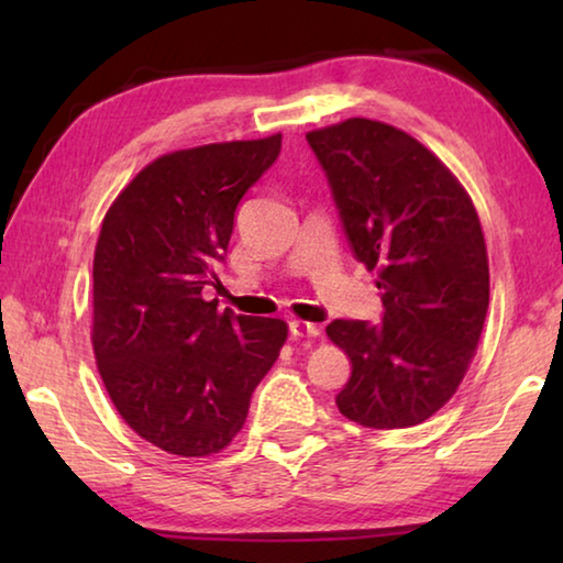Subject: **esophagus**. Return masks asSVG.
<instances>
[{
    "mask_svg": "<svg viewBox=\"0 0 563 563\" xmlns=\"http://www.w3.org/2000/svg\"><path fill=\"white\" fill-rule=\"evenodd\" d=\"M290 335L295 340H302V338H318L320 335V328L312 325V322H302V320H290Z\"/></svg>",
    "mask_w": 563,
    "mask_h": 563,
    "instance_id": "esophagus-1",
    "label": "esophagus"
}]
</instances>
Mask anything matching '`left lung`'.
I'll return each instance as SVG.
<instances>
[{
  "label": "left lung",
  "instance_id": "obj_1",
  "mask_svg": "<svg viewBox=\"0 0 563 563\" xmlns=\"http://www.w3.org/2000/svg\"><path fill=\"white\" fill-rule=\"evenodd\" d=\"M352 253L377 271L383 322L332 320L352 375L335 402L352 422L402 430L456 393L489 308L479 216L430 148L383 121L310 131Z\"/></svg>",
  "mask_w": 563,
  "mask_h": 563
}]
</instances>
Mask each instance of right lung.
Returning <instances> with one entry per match:
<instances>
[{
    "mask_svg": "<svg viewBox=\"0 0 563 563\" xmlns=\"http://www.w3.org/2000/svg\"><path fill=\"white\" fill-rule=\"evenodd\" d=\"M280 133L174 151L111 203L93 253V355L111 402L178 456L231 444L288 325L203 300L235 208L280 154Z\"/></svg>",
    "mask_w": 563,
    "mask_h": 563,
    "instance_id": "obj_1",
    "label": "right lung"
}]
</instances>
